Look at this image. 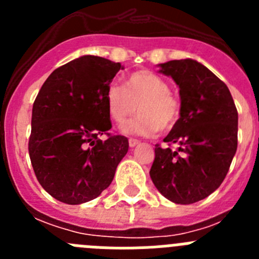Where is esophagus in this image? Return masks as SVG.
I'll list each match as a JSON object with an SVG mask.
<instances>
[{
  "label": "esophagus",
  "mask_w": 259,
  "mask_h": 259,
  "mask_svg": "<svg viewBox=\"0 0 259 259\" xmlns=\"http://www.w3.org/2000/svg\"><path fill=\"white\" fill-rule=\"evenodd\" d=\"M128 144H130V146H131V148H135V146L140 144V141L136 140V139H130V140H128Z\"/></svg>",
  "instance_id": "34e87169"
}]
</instances>
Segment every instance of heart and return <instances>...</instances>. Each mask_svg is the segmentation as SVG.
Segmentation results:
<instances>
[{
    "label": "heart",
    "mask_w": 259,
    "mask_h": 259,
    "mask_svg": "<svg viewBox=\"0 0 259 259\" xmlns=\"http://www.w3.org/2000/svg\"><path fill=\"white\" fill-rule=\"evenodd\" d=\"M110 118L122 125L136 113L140 114L123 127L128 135L150 136L171 130L179 122L182 105L170 92V84L152 71H136L125 79L124 87L111 84L106 92Z\"/></svg>",
    "instance_id": "obj_1"
}]
</instances>
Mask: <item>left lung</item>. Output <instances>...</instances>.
Listing matches in <instances>:
<instances>
[{
    "label": "left lung",
    "mask_w": 259,
    "mask_h": 259,
    "mask_svg": "<svg viewBox=\"0 0 259 259\" xmlns=\"http://www.w3.org/2000/svg\"><path fill=\"white\" fill-rule=\"evenodd\" d=\"M159 66L179 85L182 114L163 139L168 146L155 145L149 174L167 200L188 205L206 198L227 175L237 149V109L227 85L197 61Z\"/></svg>",
    "instance_id": "8db88e82"
}]
</instances>
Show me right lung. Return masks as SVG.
<instances>
[{
  "instance_id": "right-lung-1",
  "label": "right lung",
  "mask_w": 259,
  "mask_h": 259,
  "mask_svg": "<svg viewBox=\"0 0 259 259\" xmlns=\"http://www.w3.org/2000/svg\"><path fill=\"white\" fill-rule=\"evenodd\" d=\"M120 68L102 57H80L53 71L33 102L29 158L41 187L61 202L98 197L127 154V137L109 132L106 106ZM102 134L108 139L101 141Z\"/></svg>"
}]
</instances>
